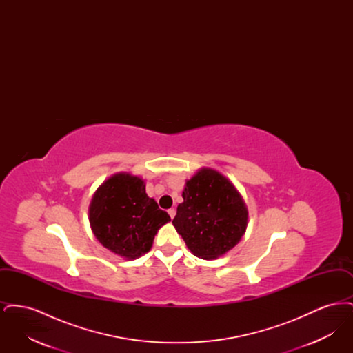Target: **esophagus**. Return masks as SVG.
Segmentation results:
<instances>
[{"mask_svg": "<svg viewBox=\"0 0 353 353\" xmlns=\"http://www.w3.org/2000/svg\"><path fill=\"white\" fill-rule=\"evenodd\" d=\"M168 214L170 216V219H173L176 216V209L174 208H170L168 209Z\"/></svg>", "mask_w": 353, "mask_h": 353, "instance_id": "1", "label": "esophagus"}]
</instances>
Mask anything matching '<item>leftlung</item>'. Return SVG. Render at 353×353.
<instances>
[{
  "instance_id": "obj_1",
  "label": "left lung",
  "mask_w": 353,
  "mask_h": 353,
  "mask_svg": "<svg viewBox=\"0 0 353 353\" xmlns=\"http://www.w3.org/2000/svg\"><path fill=\"white\" fill-rule=\"evenodd\" d=\"M183 199L172 223L193 255L216 259L245 234L246 203L233 183L217 170H199L186 181Z\"/></svg>"
}]
</instances>
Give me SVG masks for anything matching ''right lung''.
<instances>
[{"mask_svg":"<svg viewBox=\"0 0 353 353\" xmlns=\"http://www.w3.org/2000/svg\"><path fill=\"white\" fill-rule=\"evenodd\" d=\"M88 219L92 233L105 249L125 259H136L151 250L157 230L170 217L148 197L140 177L117 173L94 193Z\"/></svg>","mask_w":353,"mask_h":353,"instance_id":"1","label":"right lung"}]
</instances>
